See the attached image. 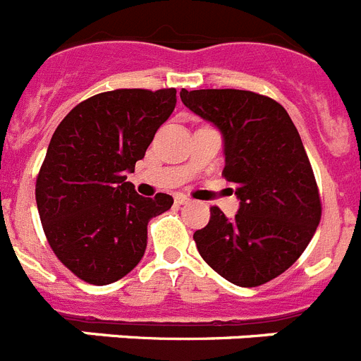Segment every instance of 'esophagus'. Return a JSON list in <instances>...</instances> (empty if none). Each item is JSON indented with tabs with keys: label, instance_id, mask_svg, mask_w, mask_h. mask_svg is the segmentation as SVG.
<instances>
[{
	"label": "esophagus",
	"instance_id": "34e87169",
	"mask_svg": "<svg viewBox=\"0 0 361 361\" xmlns=\"http://www.w3.org/2000/svg\"><path fill=\"white\" fill-rule=\"evenodd\" d=\"M191 202V199H188L186 195H177L175 197V204H188Z\"/></svg>",
	"mask_w": 361,
	"mask_h": 361
}]
</instances>
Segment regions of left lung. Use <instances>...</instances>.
Returning <instances> with one entry per match:
<instances>
[{"instance_id": "1", "label": "left lung", "mask_w": 361, "mask_h": 361, "mask_svg": "<svg viewBox=\"0 0 361 361\" xmlns=\"http://www.w3.org/2000/svg\"><path fill=\"white\" fill-rule=\"evenodd\" d=\"M183 103L224 135L222 175L237 184L240 209L209 208L193 233L200 257L240 288L282 275L304 253L322 219V200L298 130L275 99L250 90L183 88Z\"/></svg>"}]
</instances>
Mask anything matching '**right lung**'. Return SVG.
Listing matches in <instances>:
<instances>
[{"label":"right lung","instance_id":"add662e5","mask_svg":"<svg viewBox=\"0 0 361 361\" xmlns=\"http://www.w3.org/2000/svg\"><path fill=\"white\" fill-rule=\"evenodd\" d=\"M175 88H119L85 99L50 139L36 178L43 231L59 262L94 286L117 282L141 262L148 222L171 195H137L126 173L171 116Z\"/></svg>","mask_w":361,"mask_h":361}]
</instances>
